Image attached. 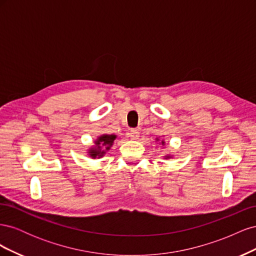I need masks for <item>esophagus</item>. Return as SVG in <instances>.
<instances>
[{"instance_id":"esophagus-1","label":"esophagus","mask_w":256,"mask_h":256,"mask_svg":"<svg viewBox=\"0 0 256 256\" xmlns=\"http://www.w3.org/2000/svg\"><path fill=\"white\" fill-rule=\"evenodd\" d=\"M129 136L132 138V140H138V136H140V132H138V130L136 129H131L129 132Z\"/></svg>"}]
</instances>
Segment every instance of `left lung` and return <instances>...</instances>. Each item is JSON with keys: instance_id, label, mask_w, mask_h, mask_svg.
Returning <instances> with one entry per match:
<instances>
[{"instance_id": "obj_1", "label": "left lung", "mask_w": 256, "mask_h": 256, "mask_svg": "<svg viewBox=\"0 0 256 256\" xmlns=\"http://www.w3.org/2000/svg\"><path fill=\"white\" fill-rule=\"evenodd\" d=\"M162 143H164V142H162Z\"/></svg>"}]
</instances>
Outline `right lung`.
Returning <instances> with one entry per match:
<instances>
[{
  "label": "right lung",
  "instance_id": "obj_1",
  "mask_svg": "<svg viewBox=\"0 0 256 256\" xmlns=\"http://www.w3.org/2000/svg\"><path fill=\"white\" fill-rule=\"evenodd\" d=\"M115 138H116V136H113V134H110V136L106 134V136H99V138L96 141L97 147H96V148H94V150L90 152V157H92V158L102 157V154H104V150H100V148H102V146H100V145L102 144V146H104L106 150H109L110 146H111L112 143H113V141L115 140Z\"/></svg>",
  "mask_w": 256,
  "mask_h": 256
}]
</instances>
